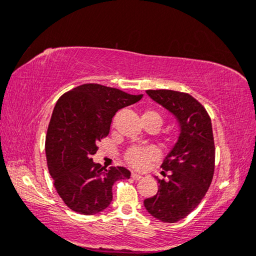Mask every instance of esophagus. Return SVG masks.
<instances>
[{
    "label": "esophagus",
    "mask_w": 256,
    "mask_h": 256,
    "mask_svg": "<svg viewBox=\"0 0 256 256\" xmlns=\"http://www.w3.org/2000/svg\"><path fill=\"white\" fill-rule=\"evenodd\" d=\"M131 177L134 179V180H139V179L142 178V176H140V174H132Z\"/></svg>",
    "instance_id": "34e87169"
}]
</instances>
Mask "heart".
<instances>
[{
	"label": "heart",
	"mask_w": 256,
	"mask_h": 256,
	"mask_svg": "<svg viewBox=\"0 0 256 256\" xmlns=\"http://www.w3.org/2000/svg\"><path fill=\"white\" fill-rule=\"evenodd\" d=\"M144 116L155 117L160 120V123H162L161 116L155 112H147L144 114ZM158 158V150L155 147H133L125 155V158H126L128 164L138 170L146 169L148 164Z\"/></svg>",
	"instance_id": "b5f03b06"
}]
</instances>
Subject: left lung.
I'll list each match as a JSON object with an SVG mask.
<instances>
[{"instance_id":"8db88e82","label":"left lung","mask_w":256,"mask_h":256,"mask_svg":"<svg viewBox=\"0 0 256 256\" xmlns=\"http://www.w3.org/2000/svg\"><path fill=\"white\" fill-rule=\"evenodd\" d=\"M146 93L177 118L180 133L161 166L169 171L168 179L156 178L158 193L144 204L155 218L174 223L196 208L212 184L215 169L212 120L204 106L188 93L171 90Z\"/></svg>"}]
</instances>
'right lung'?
Returning a JSON list of instances; mask_svg holds the SVG:
<instances>
[{"mask_svg":"<svg viewBox=\"0 0 256 256\" xmlns=\"http://www.w3.org/2000/svg\"><path fill=\"white\" fill-rule=\"evenodd\" d=\"M141 98L84 84L57 101L46 136V156L57 193L74 212L94 215L104 210L112 201V185L131 176L126 168L106 169L90 158L98 141L109 134L115 114Z\"/></svg>","mask_w":256,"mask_h":256,"instance_id":"right-lung-1","label":"right lung"}]
</instances>
